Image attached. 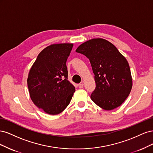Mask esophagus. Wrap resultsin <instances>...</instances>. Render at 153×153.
I'll return each mask as SVG.
<instances>
[{
	"mask_svg": "<svg viewBox=\"0 0 153 153\" xmlns=\"http://www.w3.org/2000/svg\"><path fill=\"white\" fill-rule=\"evenodd\" d=\"M78 87L80 88V89H82V88L84 87V84H83V83H80V84H78Z\"/></svg>",
	"mask_w": 153,
	"mask_h": 153,
	"instance_id": "1",
	"label": "esophagus"
}]
</instances>
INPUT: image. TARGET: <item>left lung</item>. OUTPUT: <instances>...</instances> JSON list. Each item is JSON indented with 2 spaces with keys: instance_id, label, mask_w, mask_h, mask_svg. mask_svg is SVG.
Listing matches in <instances>:
<instances>
[{
  "instance_id": "1",
  "label": "left lung",
  "mask_w": 153,
  "mask_h": 153,
  "mask_svg": "<svg viewBox=\"0 0 153 153\" xmlns=\"http://www.w3.org/2000/svg\"><path fill=\"white\" fill-rule=\"evenodd\" d=\"M89 59L96 89L91 100L105 110L121 106L130 93L133 82L126 59L115 46L103 38H94L76 50Z\"/></svg>"
}]
</instances>
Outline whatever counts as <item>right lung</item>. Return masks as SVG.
<instances>
[{
    "label": "right lung",
    "mask_w": 153,
    "mask_h": 153,
    "mask_svg": "<svg viewBox=\"0 0 153 153\" xmlns=\"http://www.w3.org/2000/svg\"><path fill=\"white\" fill-rule=\"evenodd\" d=\"M73 43L52 44L39 53L27 78L35 105L50 115H57L70 103L75 87L68 80L66 61Z\"/></svg>",
    "instance_id": "right-lung-1"
}]
</instances>
